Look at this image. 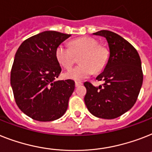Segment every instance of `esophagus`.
I'll return each instance as SVG.
<instances>
[{"instance_id":"34e87169","label":"esophagus","mask_w":152,"mask_h":152,"mask_svg":"<svg viewBox=\"0 0 152 152\" xmlns=\"http://www.w3.org/2000/svg\"><path fill=\"white\" fill-rule=\"evenodd\" d=\"M83 84L82 82H80V81H76L75 82V85H76V87H79V86H81Z\"/></svg>"}]
</instances>
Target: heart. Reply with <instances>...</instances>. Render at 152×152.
<instances>
[{"mask_svg":"<svg viewBox=\"0 0 152 152\" xmlns=\"http://www.w3.org/2000/svg\"><path fill=\"white\" fill-rule=\"evenodd\" d=\"M80 65L69 70L65 78L82 80L94 73L104 69L109 58V51L105 47L99 45L96 39L90 37L77 38L71 42V47L61 44L55 50V56L58 63L66 69H69L79 57Z\"/></svg>","mask_w":152,"mask_h":152,"instance_id":"1","label":"heart"}]
</instances>
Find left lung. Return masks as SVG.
<instances>
[{"instance_id":"obj_1","label":"left lung","mask_w":152,"mask_h":152,"mask_svg":"<svg viewBox=\"0 0 152 152\" xmlns=\"http://www.w3.org/2000/svg\"><path fill=\"white\" fill-rule=\"evenodd\" d=\"M108 41L110 55L104 71L97 76L104 83L94 87L85 82L84 102L94 116L112 119L120 116L136 103L143 83L139 54L127 40L116 33L101 30L94 33Z\"/></svg>"}]
</instances>
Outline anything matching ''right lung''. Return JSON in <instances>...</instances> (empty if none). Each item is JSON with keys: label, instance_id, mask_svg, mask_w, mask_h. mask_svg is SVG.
I'll return each mask as SVG.
<instances>
[{"label": "right lung", "instance_id": "obj_1", "mask_svg": "<svg viewBox=\"0 0 152 152\" xmlns=\"http://www.w3.org/2000/svg\"><path fill=\"white\" fill-rule=\"evenodd\" d=\"M70 36L42 32L24 40L16 51L11 71L15 101L19 109L34 120H55L67 110L75 82L57 80L61 68L55 50Z\"/></svg>", "mask_w": 152, "mask_h": 152}]
</instances>
